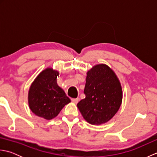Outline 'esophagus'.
Instances as JSON below:
<instances>
[{
  "label": "esophagus",
  "instance_id": "obj_1",
  "mask_svg": "<svg viewBox=\"0 0 157 157\" xmlns=\"http://www.w3.org/2000/svg\"><path fill=\"white\" fill-rule=\"evenodd\" d=\"M71 102H73V103H75V104H77L79 102V98H71Z\"/></svg>",
  "mask_w": 157,
  "mask_h": 157
}]
</instances>
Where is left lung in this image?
Returning a JSON list of instances; mask_svg holds the SVG:
<instances>
[{"label":"left lung","mask_w":157,"mask_h":157,"mask_svg":"<svg viewBox=\"0 0 157 157\" xmlns=\"http://www.w3.org/2000/svg\"><path fill=\"white\" fill-rule=\"evenodd\" d=\"M86 98L77 106L92 125H101L115 116L123 100L122 86L113 70L104 63L95 65L86 73Z\"/></svg>","instance_id":"left-lung-1"}]
</instances>
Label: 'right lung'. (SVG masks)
I'll return each mask as SVG.
<instances>
[{
  "label": "right lung",
  "instance_id": "1",
  "mask_svg": "<svg viewBox=\"0 0 157 157\" xmlns=\"http://www.w3.org/2000/svg\"><path fill=\"white\" fill-rule=\"evenodd\" d=\"M59 72L52 67L43 70L29 87L28 105L36 116L46 120L56 117L64 106L71 102L57 84Z\"/></svg>",
  "mask_w": 157,
  "mask_h": 157
}]
</instances>
